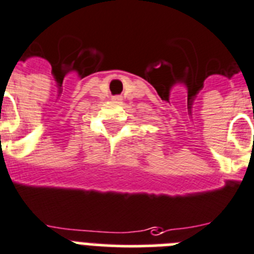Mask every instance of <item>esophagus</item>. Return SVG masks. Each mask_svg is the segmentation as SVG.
<instances>
[{
  "instance_id": "34e87169",
  "label": "esophagus",
  "mask_w": 254,
  "mask_h": 254,
  "mask_svg": "<svg viewBox=\"0 0 254 254\" xmlns=\"http://www.w3.org/2000/svg\"><path fill=\"white\" fill-rule=\"evenodd\" d=\"M113 100L117 101V103H119V101L122 100V97H121V96H114V97H113Z\"/></svg>"
}]
</instances>
